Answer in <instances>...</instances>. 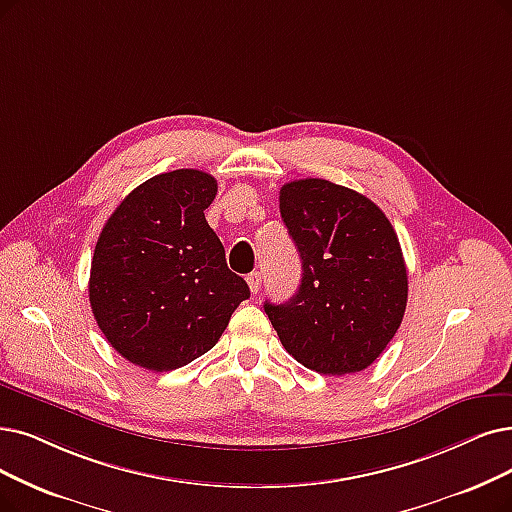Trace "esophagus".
Returning a JSON list of instances; mask_svg holds the SVG:
<instances>
[{
	"label": "esophagus",
	"mask_w": 512,
	"mask_h": 512,
	"mask_svg": "<svg viewBox=\"0 0 512 512\" xmlns=\"http://www.w3.org/2000/svg\"><path fill=\"white\" fill-rule=\"evenodd\" d=\"M248 285H250V292L252 294H258L260 292V285H262V275L258 271L250 273L248 275Z\"/></svg>",
	"instance_id": "1"
}]
</instances>
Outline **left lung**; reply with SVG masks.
<instances>
[{"mask_svg": "<svg viewBox=\"0 0 512 512\" xmlns=\"http://www.w3.org/2000/svg\"><path fill=\"white\" fill-rule=\"evenodd\" d=\"M279 210L302 260L298 292L264 302L298 363L325 376L372 365L407 304V271L393 224L372 199L323 178L283 185Z\"/></svg>", "mask_w": 512, "mask_h": 512, "instance_id": "left-lung-1", "label": "left lung"}]
</instances>
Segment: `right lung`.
Returning <instances> with one entry per match:
<instances>
[{
    "mask_svg": "<svg viewBox=\"0 0 512 512\" xmlns=\"http://www.w3.org/2000/svg\"><path fill=\"white\" fill-rule=\"evenodd\" d=\"M218 182L174 170L136 187L102 227L90 269V306L113 349L151 372L208 353L250 298L206 220Z\"/></svg>",
    "mask_w": 512,
    "mask_h": 512,
    "instance_id": "right-lung-1",
    "label": "right lung"
}]
</instances>
